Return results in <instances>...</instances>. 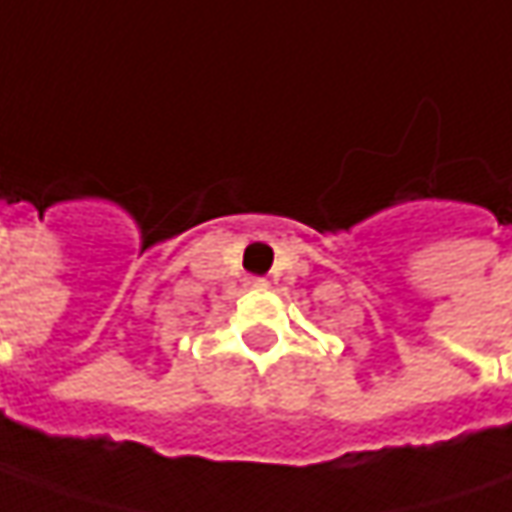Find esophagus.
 <instances>
[{"mask_svg": "<svg viewBox=\"0 0 512 512\" xmlns=\"http://www.w3.org/2000/svg\"><path fill=\"white\" fill-rule=\"evenodd\" d=\"M246 286H252V289H266V281H263V278H246Z\"/></svg>", "mask_w": 512, "mask_h": 512, "instance_id": "34e87169", "label": "esophagus"}]
</instances>
